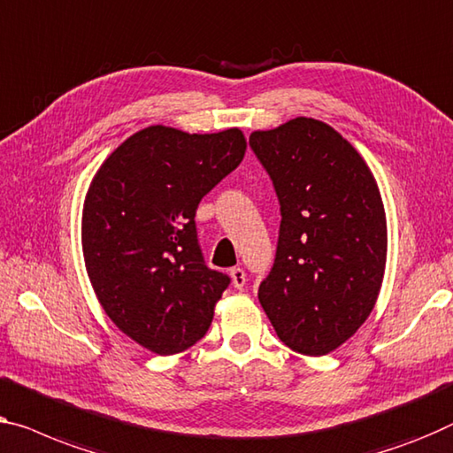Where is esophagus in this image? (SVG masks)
<instances>
[{"label": "esophagus", "instance_id": "esophagus-1", "mask_svg": "<svg viewBox=\"0 0 453 453\" xmlns=\"http://www.w3.org/2000/svg\"><path fill=\"white\" fill-rule=\"evenodd\" d=\"M229 276H232V285L235 288H242L246 285V273L242 268H232L229 270Z\"/></svg>", "mask_w": 453, "mask_h": 453}]
</instances>
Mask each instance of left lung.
<instances>
[{
    "instance_id": "obj_1",
    "label": "left lung",
    "mask_w": 453,
    "mask_h": 453,
    "mask_svg": "<svg viewBox=\"0 0 453 453\" xmlns=\"http://www.w3.org/2000/svg\"><path fill=\"white\" fill-rule=\"evenodd\" d=\"M280 201L274 266L258 288L276 335L326 356L368 319L387 266V213L366 160L326 121L250 134Z\"/></svg>"
}]
</instances>
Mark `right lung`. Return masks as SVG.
I'll return each mask as SVG.
<instances>
[{
    "instance_id": "obj_1",
    "label": "right lung",
    "mask_w": 453,
    "mask_h": 453,
    "mask_svg": "<svg viewBox=\"0 0 453 453\" xmlns=\"http://www.w3.org/2000/svg\"><path fill=\"white\" fill-rule=\"evenodd\" d=\"M244 154L240 127L148 126L101 162L87 188V276L119 332L154 354L183 352L211 326L229 279L205 266L195 211Z\"/></svg>"
}]
</instances>
